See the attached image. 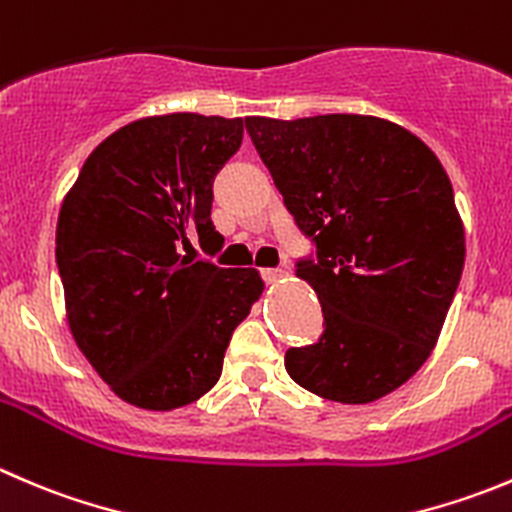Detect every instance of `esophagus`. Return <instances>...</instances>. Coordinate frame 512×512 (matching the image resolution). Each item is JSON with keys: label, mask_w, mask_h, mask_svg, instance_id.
Segmentation results:
<instances>
[{"label": "esophagus", "mask_w": 512, "mask_h": 512, "mask_svg": "<svg viewBox=\"0 0 512 512\" xmlns=\"http://www.w3.org/2000/svg\"><path fill=\"white\" fill-rule=\"evenodd\" d=\"M265 275L270 277V280H277V282H285L287 277H290V267L287 265H280V267H272V270H265Z\"/></svg>", "instance_id": "obj_1"}]
</instances>
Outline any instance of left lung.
Returning <instances> with one entry per match:
<instances>
[{"label": "left lung", "mask_w": 512, "mask_h": 512, "mask_svg": "<svg viewBox=\"0 0 512 512\" xmlns=\"http://www.w3.org/2000/svg\"><path fill=\"white\" fill-rule=\"evenodd\" d=\"M317 262L295 275L317 292L325 332L292 347L285 367L310 393L342 405L380 400L423 367L465 262L453 185L435 152L370 114L245 117Z\"/></svg>", "instance_id": "left-lung-1"}]
</instances>
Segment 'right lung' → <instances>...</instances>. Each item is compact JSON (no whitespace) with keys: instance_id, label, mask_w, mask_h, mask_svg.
I'll use <instances>...</instances> for the list:
<instances>
[{"instance_id":"add662e5","label":"right lung","mask_w":512,"mask_h":512,"mask_svg":"<svg viewBox=\"0 0 512 512\" xmlns=\"http://www.w3.org/2000/svg\"><path fill=\"white\" fill-rule=\"evenodd\" d=\"M242 117L172 112L99 142L62 200L57 267L74 342L117 398L185 408L215 388L232 330L265 292L255 267L181 255L210 220L212 180L240 150Z\"/></svg>"}]
</instances>
